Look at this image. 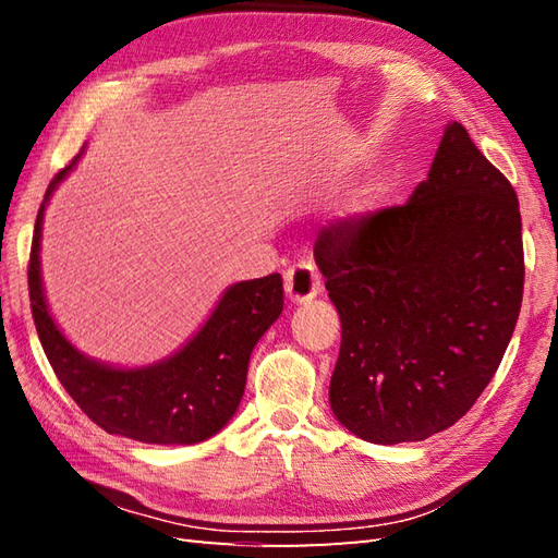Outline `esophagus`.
Here are the masks:
<instances>
[{"instance_id": "obj_1", "label": "esophagus", "mask_w": 558, "mask_h": 558, "mask_svg": "<svg viewBox=\"0 0 558 558\" xmlns=\"http://www.w3.org/2000/svg\"><path fill=\"white\" fill-rule=\"evenodd\" d=\"M282 280H286V294L292 304L312 302L322 292V278H318L314 266L306 264V260L290 266L282 272Z\"/></svg>"}]
</instances>
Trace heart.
Returning <instances> with one entry per match:
<instances>
[{"label": "heart", "instance_id": "heart-1", "mask_svg": "<svg viewBox=\"0 0 558 558\" xmlns=\"http://www.w3.org/2000/svg\"><path fill=\"white\" fill-rule=\"evenodd\" d=\"M366 210H369V204H366V201H354V204L348 208V216H362Z\"/></svg>", "mask_w": 558, "mask_h": 558}]
</instances>
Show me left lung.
I'll return each instance as SVG.
<instances>
[{"instance_id": "8db88e82", "label": "left lung", "mask_w": 558, "mask_h": 558, "mask_svg": "<svg viewBox=\"0 0 558 558\" xmlns=\"http://www.w3.org/2000/svg\"><path fill=\"white\" fill-rule=\"evenodd\" d=\"M314 258L340 314L328 398L348 432L424 441L475 405L511 342L525 264L518 196L465 126L446 124L405 206L328 225Z\"/></svg>"}]
</instances>
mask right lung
Instances as JSON below:
<instances>
[{"label": "right lung", "instance_id": "1", "mask_svg": "<svg viewBox=\"0 0 558 558\" xmlns=\"http://www.w3.org/2000/svg\"><path fill=\"white\" fill-rule=\"evenodd\" d=\"M81 156L45 192L28 264L31 310L43 350L76 405L108 434L156 446H192L216 436L240 408L248 357L282 314V278L234 282L222 292L206 324L170 357L146 366L98 362L71 345L45 300L40 240L47 201Z\"/></svg>", "mask_w": 558, "mask_h": 558}]
</instances>
